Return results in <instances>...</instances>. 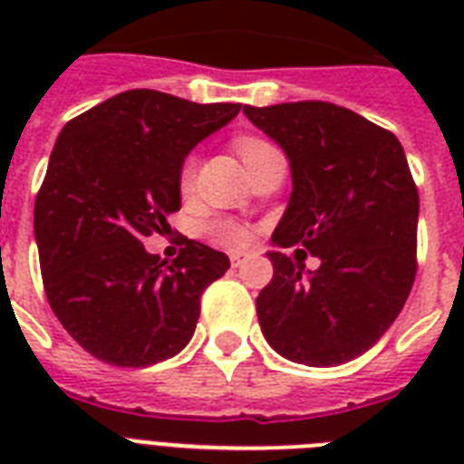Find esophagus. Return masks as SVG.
<instances>
[{
  "instance_id": "1",
  "label": "esophagus",
  "mask_w": 464,
  "mask_h": 464,
  "mask_svg": "<svg viewBox=\"0 0 464 464\" xmlns=\"http://www.w3.org/2000/svg\"><path fill=\"white\" fill-rule=\"evenodd\" d=\"M247 260V255L246 253H233L231 255V265L233 267H240V265H243V262Z\"/></svg>"
}]
</instances>
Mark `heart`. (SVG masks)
<instances>
[{
  "instance_id": "b5f03b06",
  "label": "heart",
  "mask_w": 464,
  "mask_h": 464,
  "mask_svg": "<svg viewBox=\"0 0 464 464\" xmlns=\"http://www.w3.org/2000/svg\"><path fill=\"white\" fill-rule=\"evenodd\" d=\"M238 151L240 156H243V160H253L255 156L260 154L262 149H267L269 144L267 141L262 140H253V137H243V140H238ZM195 173H197V163L195 159L185 160V166H182L180 170V185L182 189H189L192 188V182H195ZM211 236L221 243V246L226 247H243L250 240V233L243 228V226H236V224H217L214 228H211Z\"/></svg>"
}]
</instances>
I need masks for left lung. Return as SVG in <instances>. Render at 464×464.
I'll use <instances>...</instances> for the list:
<instances>
[{
    "mask_svg": "<svg viewBox=\"0 0 464 464\" xmlns=\"http://www.w3.org/2000/svg\"><path fill=\"white\" fill-rule=\"evenodd\" d=\"M243 112L282 147L294 182L267 253L275 276L255 304L262 334L294 363H346L395 323L417 275L419 192L402 144L323 101ZM291 245L321 267L310 273L278 253Z\"/></svg>",
    "mask_w": 464,
    "mask_h": 464,
    "instance_id": "1",
    "label": "left lung"
}]
</instances>
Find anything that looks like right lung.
Returning <instances> with one entry per match:
<instances>
[{
  "label": "right lung",
  "mask_w": 464,
  "mask_h": 464,
  "mask_svg": "<svg viewBox=\"0 0 464 464\" xmlns=\"http://www.w3.org/2000/svg\"><path fill=\"white\" fill-rule=\"evenodd\" d=\"M238 112L132 89L62 127L33 228L50 308L98 361L151 366L195 334L202 291L231 262L188 238L173 262L160 260L141 238L180 209L185 156Z\"/></svg>",
  "instance_id": "1"
}]
</instances>
